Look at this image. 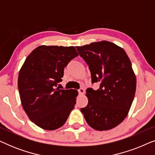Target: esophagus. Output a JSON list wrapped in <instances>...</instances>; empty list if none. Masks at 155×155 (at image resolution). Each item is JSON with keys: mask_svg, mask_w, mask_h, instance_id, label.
I'll use <instances>...</instances> for the list:
<instances>
[{"mask_svg": "<svg viewBox=\"0 0 155 155\" xmlns=\"http://www.w3.org/2000/svg\"><path fill=\"white\" fill-rule=\"evenodd\" d=\"M78 92H79V94H80V95H82V94H84V90L83 88H80L79 90H78Z\"/></svg>", "mask_w": 155, "mask_h": 155, "instance_id": "obj_1", "label": "esophagus"}]
</instances>
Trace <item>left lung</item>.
I'll use <instances>...</instances> for the list:
<instances>
[{
    "instance_id": "left-lung-1",
    "label": "left lung",
    "mask_w": 155,
    "mask_h": 155,
    "mask_svg": "<svg viewBox=\"0 0 155 155\" xmlns=\"http://www.w3.org/2000/svg\"><path fill=\"white\" fill-rule=\"evenodd\" d=\"M90 70L92 82L99 88L87 90L88 104L81 112L89 126L108 130L124 120L130 109L136 90V76L124 48L108 41L76 46Z\"/></svg>"
}]
</instances>
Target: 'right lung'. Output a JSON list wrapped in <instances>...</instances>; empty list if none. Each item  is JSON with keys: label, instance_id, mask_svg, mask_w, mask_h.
Wrapping results in <instances>:
<instances>
[{"label": "right lung", "instance_id": "1", "mask_svg": "<svg viewBox=\"0 0 155 155\" xmlns=\"http://www.w3.org/2000/svg\"><path fill=\"white\" fill-rule=\"evenodd\" d=\"M78 56L74 46L41 45L21 67L18 85L25 111L35 124L47 130L63 126L74 109L78 92L56 87L64 68Z\"/></svg>", "mask_w": 155, "mask_h": 155}]
</instances>
